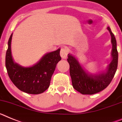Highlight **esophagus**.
<instances>
[{
    "label": "esophagus",
    "instance_id": "34e87169",
    "mask_svg": "<svg viewBox=\"0 0 122 122\" xmlns=\"http://www.w3.org/2000/svg\"><path fill=\"white\" fill-rule=\"evenodd\" d=\"M67 54H68V51L65 47H62L60 51V56L61 58L63 59H66L67 56Z\"/></svg>",
    "mask_w": 122,
    "mask_h": 122
}]
</instances>
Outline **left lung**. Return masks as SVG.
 Masks as SVG:
<instances>
[{
	"instance_id": "obj_1",
	"label": "left lung",
	"mask_w": 122,
	"mask_h": 122,
	"mask_svg": "<svg viewBox=\"0 0 122 122\" xmlns=\"http://www.w3.org/2000/svg\"><path fill=\"white\" fill-rule=\"evenodd\" d=\"M107 29L111 36L112 60L108 66L106 72L97 75L88 74L83 69L75 57L70 54L68 55L67 60L69 64L72 86L75 90L83 95H93L104 90L110 84L117 71L118 66L117 42L111 28L108 27Z\"/></svg>"
}]
</instances>
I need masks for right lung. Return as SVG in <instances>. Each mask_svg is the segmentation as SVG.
Listing matches in <instances>:
<instances>
[{"instance_id": "1", "label": "right lung", "mask_w": 122, "mask_h": 122, "mask_svg": "<svg viewBox=\"0 0 122 122\" xmlns=\"http://www.w3.org/2000/svg\"><path fill=\"white\" fill-rule=\"evenodd\" d=\"M13 34L8 42L5 56V66L8 75L19 90L26 93L37 95L45 92L50 86L51 76L61 58L60 49L48 53L33 66L22 67L15 63L11 56V42Z\"/></svg>"}]
</instances>
